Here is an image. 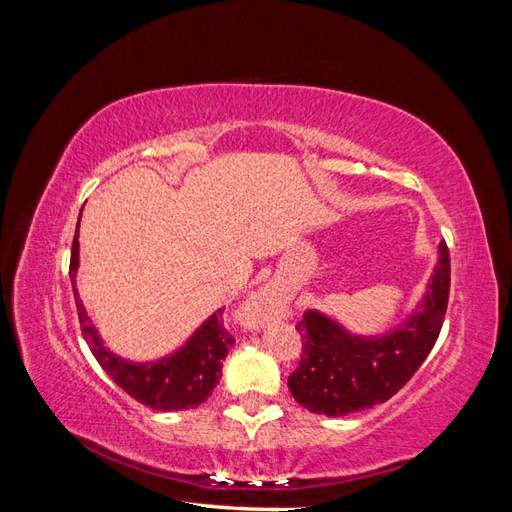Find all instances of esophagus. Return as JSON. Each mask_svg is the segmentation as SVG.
Masks as SVG:
<instances>
[{
    "label": "esophagus",
    "instance_id": "obj_1",
    "mask_svg": "<svg viewBox=\"0 0 512 512\" xmlns=\"http://www.w3.org/2000/svg\"><path fill=\"white\" fill-rule=\"evenodd\" d=\"M280 305H282V292L277 290V286H265L258 294H254L250 307H247V316H252V320L265 318L273 314Z\"/></svg>",
    "mask_w": 512,
    "mask_h": 512
}]
</instances>
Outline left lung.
I'll use <instances>...</instances> for the list:
<instances>
[{
  "label": "left lung",
  "mask_w": 512,
  "mask_h": 512,
  "mask_svg": "<svg viewBox=\"0 0 512 512\" xmlns=\"http://www.w3.org/2000/svg\"><path fill=\"white\" fill-rule=\"evenodd\" d=\"M448 290L451 254L442 241L425 301L397 331L378 339H361L348 335L320 312L307 309L297 322L303 350L299 367L288 376L292 397L309 412L327 416H346L384 404L404 389L436 344Z\"/></svg>",
  "instance_id": "1"
}]
</instances>
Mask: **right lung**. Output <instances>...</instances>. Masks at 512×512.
<instances>
[{
  "label": "right lung",
  "mask_w": 512,
  "mask_h": 512,
  "mask_svg": "<svg viewBox=\"0 0 512 512\" xmlns=\"http://www.w3.org/2000/svg\"><path fill=\"white\" fill-rule=\"evenodd\" d=\"M81 222V218H79ZM76 267H79V224H76V235L72 241L70 254V280L74 290L76 312H79L81 333L85 342L96 356L100 367L106 371L117 386H121L138 404H145L153 410H188L198 408L211 391L218 386L222 376V361L230 346L235 344V337L224 327V309H218L203 327H200L194 337L185 344L179 352L158 363H130L123 361L113 352H108L102 344V339L91 324L85 307L76 294L74 277Z\"/></svg>",
  "instance_id": "obj_1"
}]
</instances>
